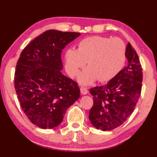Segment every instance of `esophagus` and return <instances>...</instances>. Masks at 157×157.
Here are the masks:
<instances>
[{"label":"esophagus","mask_w":157,"mask_h":157,"mask_svg":"<svg viewBox=\"0 0 157 157\" xmlns=\"http://www.w3.org/2000/svg\"><path fill=\"white\" fill-rule=\"evenodd\" d=\"M80 90H81V93L83 94V95H85V94H87L88 92H89V91H88V89L86 87L81 86Z\"/></svg>","instance_id":"esophagus-1"}]
</instances>
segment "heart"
<instances>
[{
    "label": "heart",
    "mask_w": 157,
    "mask_h": 157,
    "mask_svg": "<svg viewBox=\"0 0 157 157\" xmlns=\"http://www.w3.org/2000/svg\"><path fill=\"white\" fill-rule=\"evenodd\" d=\"M66 69L74 77L78 70L87 65L78 76L79 82L89 84L97 79L106 82L119 73L126 61V46L120 38L89 36L81 40L78 49L70 48L65 55Z\"/></svg>",
    "instance_id": "obj_1"
}]
</instances>
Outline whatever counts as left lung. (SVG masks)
<instances>
[{"instance_id": "1", "label": "left lung", "mask_w": 157, "mask_h": 157, "mask_svg": "<svg viewBox=\"0 0 157 157\" xmlns=\"http://www.w3.org/2000/svg\"><path fill=\"white\" fill-rule=\"evenodd\" d=\"M128 65L106 84L90 89L94 104L89 119L97 129L111 131L130 117L141 91L142 68L139 56L130 43L126 48Z\"/></svg>"}]
</instances>
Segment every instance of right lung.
Returning <instances> with one entry per match:
<instances>
[{"label":"right lung","instance_id":"add662e5","mask_svg":"<svg viewBox=\"0 0 157 157\" xmlns=\"http://www.w3.org/2000/svg\"><path fill=\"white\" fill-rule=\"evenodd\" d=\"M80 35L48 30L21 53L15 71V89L23 112L38 127H56L80 96L78 83L61 71L62 50Z\"/></svg>","mask_w":157,"mask_h":157}]
</instances>
